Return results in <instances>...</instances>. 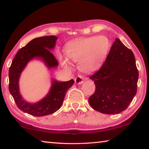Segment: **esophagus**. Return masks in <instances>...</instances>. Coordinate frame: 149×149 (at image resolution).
<instances>
[{
    "mask_svg": "<svg viewBox=\"0 0 149 149\" xmlns=\"http://www.w3.org/2000/svg\"><path fill=\"white\" fill-rule=\"evenodd\" d=\"M85 79V77L83 75H79L75 78V82L77 84H81L84 82V80Z\"/></svg>",
    "mask_w": 149,
    "mask_h": 149,
    "instance_id": "esophagus-1",
    "label": "esophagus"
}]
</instances>
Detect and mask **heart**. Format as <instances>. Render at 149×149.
Segmentation results:
<instances>
[{
  "mask_svg": "<svg viewBox=\"0 0 149 149\" xmlns=\"http://www.w3.org/2000/svg\"><path fill=\"white\" fill-rule=\"evenodd\" d=\"M110 49L107 37L92 36L70 41L65 47L67 57L74 62H79L80 69L85 72L95 71L102 65ZM58 59L64 66H68V61L64 55Z\"/></svg>",
  "mask_w": 149,
  "mask_h": 149,
  "instance_id": "obj_1",
  "label": "heart"
}]
</instances>
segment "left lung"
Listing matches in <instances>:
<instances>
[{"instance_id":"8db88e82","label":"left lung","mask_w":149,"mask_h":149,"mask_svg":"<svg viewBox=\"0 0 149 149\" xmlns=\"http://www.w3.org/2000/svg\"><path fill=\"white\" fill-rule=\"evenodd\" d=\"M89 78L96 87L91 107L102 114L122 112L137 93L139 72L133 52L116 38L104 64Z\"/></svg>"}]
</instances>
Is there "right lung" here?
I'll return each instance as SVG.
<instances>
[{
	"label": "right lung",
	"mask_w": 149,
	"mask_h": 149,
	"mask_svg": "<svg viewBox=\"0 0 149 149\" xmlns=\"http://www.w3.org/2000/svg\"><path fill=\"white\" fill-rule=\"evenodd\" d=\"M58 39L56 36L50 35L31 40L26 46L20 49L12 62L9 69V91L20 110L34 116H44L60 109L67 91L74 81H58L52 80V87L44 99L36 103L27 102L19 93V78L22 72L29 61L34 58H41L49 68L56 67L58 64L49 50L54 49Z\"/></svg>",
	"instance_id": "add662e5"
}]
</instances>
